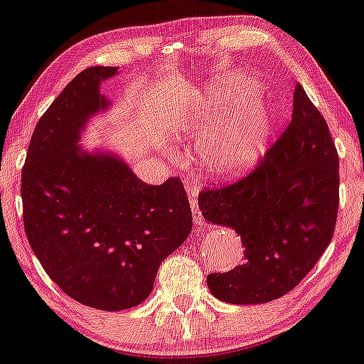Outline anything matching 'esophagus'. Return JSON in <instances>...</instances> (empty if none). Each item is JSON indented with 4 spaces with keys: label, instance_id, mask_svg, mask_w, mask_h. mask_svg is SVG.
Returning a JSON list of instances; mask_svg holds the SVG:
<instances>
[{
    "label": "esophagus",
    "instance_id": "1",
    "mask_svg": "<svg viewBox=\"0 0 364 364\" xmlns=\"http://www.w3.org/2000/svg\"><path fill=\"white\" fill-rule=\"evenodd\" d=\"M190 201H191V218H193V223L195 225H203L204 217H203L201 210H200V208H198V204L195 201V193L190 195Z\"/></svg>",
    "mask_w": 364,
    "mask_h": 364
}]
</instances>
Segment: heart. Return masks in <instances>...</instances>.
Here are the masks:
<instances>
[{
  "label": "heart",
  "instance_id": "1",
  "mask_svg": "<svg viewBox=\"0 0 364 364\" xmlns=\"http://www.w3.org/2000/svg\"><path fill=\"white\" fill-rule=\"evenodd\" d=\"M269 133V109L258 97L257 82L244 74L223 79L209 95L190 93L173 125L174 138L201 139L204 168L222 179L262 159Z\"/></svg>",
  "mask_w": 364,
  "mask_h": 364
}]
</instances>
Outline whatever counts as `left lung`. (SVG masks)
<instances>
[{
  "instance_id": "1",
  "label": "left lung",
  "mask_w": 364,
  "mask_h": 364,
  "mask_svg": "<svg viewBox=\"0 0 364 364\" xmlns=\"http://www.w3.org/2000/svg\"><path fill=\"white\" fill-rule=\"evenodd\" d=\"M201 214L241 236L245 262L208 276L215 298L262 304L291 291L331 242L339 208V156L328 123L301 84L291 122L249 176L205 188Z\"/></svg>"
}]
</instances>
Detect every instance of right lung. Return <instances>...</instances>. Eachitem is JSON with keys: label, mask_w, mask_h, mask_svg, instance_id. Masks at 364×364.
<instances>
[{"label": "right lung", "mask_w": 364, "mask_h": 364, "mask_svg": "<svg viewBox=\"0 0 364 364\" xmlns=\"http://www.w3.org/2000/svg\"><path fill=\"white\" fill-rule=\"evenodd\" d=\"M117 70L87 68L58 95L34 128L20 188L26 237L44 271L100 311L141 304L193 222L181 179L149 185L117 155L77 146L88 119L109 107L100 84Z\"/></svg>", "instance_id": "1"}]
</instances>
